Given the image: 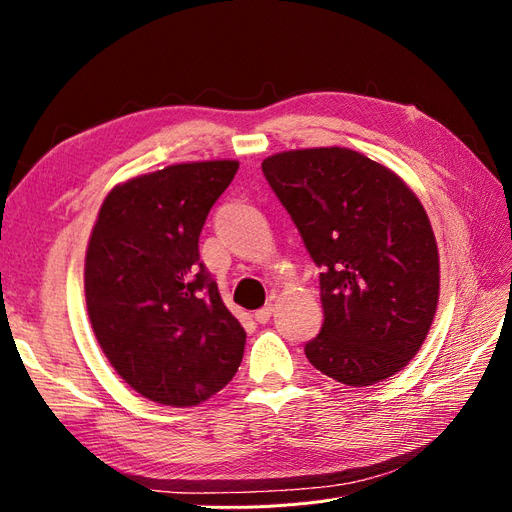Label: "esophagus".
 Masks as SVG:
<instances>
[{
  "label": "esophagus",
  "mask_w": 512,
  "mask_h": 512,
  "mask_svg": "<svg viewBox=\"0 0 512 512\" xmlns=\"http://www.w3.org/2000/svg\"><path fill=\"white\" fill-rule=\"evenodd\" d=\"M271 314H273V305L269 303V305H265V307H260V309H256V314H254V318H256V322H260V324H265V322H269Z\"/></svg>",
  "instance_id": "34e87169"
}]
</instances>
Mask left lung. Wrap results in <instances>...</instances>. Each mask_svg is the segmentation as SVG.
<instances>
[{"label": "left lung", "instance_id": "1", "mask_svg": "<svg viewBox=\"0 0 512 512\" xmlns=\"http://www.w3.org/2000/svg\"><path fill=\"white\" fill-rule=\"evenodd\" d=\"M262 173L322 271L309 363L348 386L391 378L421 350L438 307V245L421 200L346 147L275 153Z\"/></svg>", "mask_w": 512, "mask_h": 512}]
</instances>
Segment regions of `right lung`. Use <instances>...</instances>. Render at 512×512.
Here are the masks:
<instances>
[{
    "mask_svg": "<svg viewBox=\"0 0 512 512\" xmlns=\"http://www.w3.org/2000/svg\"><path fill=\"white\" fill-rule=\"evenodd\" d=\"M239 162L166 166L108 192L85 256L91 329L136 393L188 408L232 380L245 331L200 262L198 237Z\"/></svg>",
    "mask_w": 512,
    "mask_h": 512,
    "instance_id": "obj_1",
    "label": "right lung"
}]
</instances>
